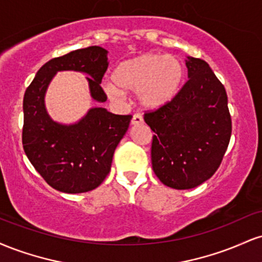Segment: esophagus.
Wrapping results in <instances>:
<instances>
[{"mask_svg":"<svg viewBox=\"0 0 262 262\" xmlns=\"http://www.w3.org/2000/svg\"><path fill=\"white\" fill-rule=\"evenodd\" d=\"M141 123H143V117H141L140 114H134L133 118H132V124L138 125L141 124Z\"/></svg>","mask_w":262,"mask_h":262,"instance_id":"esophagus-1","label":"esophagus"}]
</instances>
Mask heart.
Masks as SVG:
<instances>
[{"mask_svg":"<svg viewBox=\"0 0 262 262\" xmlns=\"http://www.w3.org/2000/svg\"><path fill=\"white\" fill-rule=\"evenodd\" d=\"M185 75V65L176 56L144 53L119 62L114 69V82H107L104 91L113 97L122 96L123 90L138 92L141 106L158 110L179 95Z\"/></svg>","mask_w":262,"mask_h":262,"instance_id":"1","label":"heart"}]
</instances>
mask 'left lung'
<instances>
[{"instance_id":"left-lung-1","label":"left lung","mask_w":262,"mask_h":262,"mask_svg":"<svg viewBox=\"0 0 262 262\" xmlns=\"http://www.w3.org/2000/svg\"><path fill=\"white\" fill-rule=\"evenodd\" d=\"M188 80L167 104L144 114L155 135L152 170L175 189L210 179L229 145L231 118L224 86L202 59L187 56Z\"/></svg>"}]
</instances>
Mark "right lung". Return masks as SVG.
<instances>
[{
  "label": "right lung",
  "instance_id": "1",
  "mask_svg": "<svg viewBox=\"0 0 262 262\" xmlns=\"http://www.w3.org/2000/svg\"><path fill=\"white\" fill-rule=\"evenodd\" d=\"M107 54L106 49L95 45L54 58L39 69L26 90L23 149L45 182L60 192L82 193L103 182L132 116L95 107L75 124H60L47 112L45 92L58 71L73 70L89 75L86 79L91 97L106 102L107 96L100 83L108 68Z\"/></svg>",
  "mask_w": 262,
  "mask_h": 262
}]
</instances>
